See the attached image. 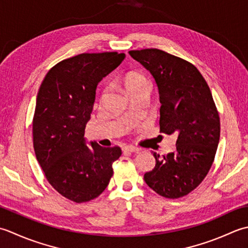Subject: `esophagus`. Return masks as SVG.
Masks as SVG:
<instances>
[{"instance_id":"1","label":"esophagus","mask_w":248,"mask_h":248,"mask_svg":"<svg viewBox=\"0 0 248 248\" xmlns=\"http://www.w3.org/2000/svg\"><path fill=\"white\" fill-rule=\"evenodd\" d=\"M122 150L124 153H138L139 152V149L136 148V146H133V145H125V146H123Z\"/></svg>"}]
</instances>
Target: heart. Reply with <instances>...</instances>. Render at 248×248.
Listing matches in <instances>:
<instances>
[{
  "label": "heart",
  "mask_w": 248,
  "mask_h": 248,
  "mask_svg": "<svg viewBox=\"0 0 248 248\" xmlns=\"http://www.w3.org/2000/svg\"><path fill=\"white\" fill-rule=\"evenodd\" d=\"M124 85L127 92L130 90L142 88V87H150L148 79H146L144 76L137 73L128 74L124 79Z\"/></svg>",
  "instance_id": "1"
}]
</instances>
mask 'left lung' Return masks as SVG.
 I'll return each mask as SVG.
<instances>
[{
	"label": "left lung",
	"mask_w": 248,
	"mask_h": 248,
	"mask_svg": "<svg viewBox=\"0 0 248 248\" xmlns=\"http://www.w3.org/2000/svg\"><path fill=\"white\" fill-rule=\"evenodd\" d=\"M130 57L153 76L159 94V127L178 139L175 151L160 157L144 174L158 195L175 199L205 178L219 142L220 124L211 90L193 64L159 49L131 50Z\"/></svg>",
	"instance_id": "1"
}]
</instances>
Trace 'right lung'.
<instances>
[{"label": "right lung", "instance_id": "1", "mask_svg": "<svg viewBox=\"0 0 248 248\" xmlns=\"http://www.w3.org/2000/svg\"><path fill=\"white\" fill-rule=\"evenodd\" d=\"M124 53H81L61 61L40 85L33 119V143L39 166L52 187L77 203L92 200L107 187L112 164L122 151L87 145L96 88L117 68Z\"/></svg>", "mask_w": 248, "mask_h": 248}]
</instances>
